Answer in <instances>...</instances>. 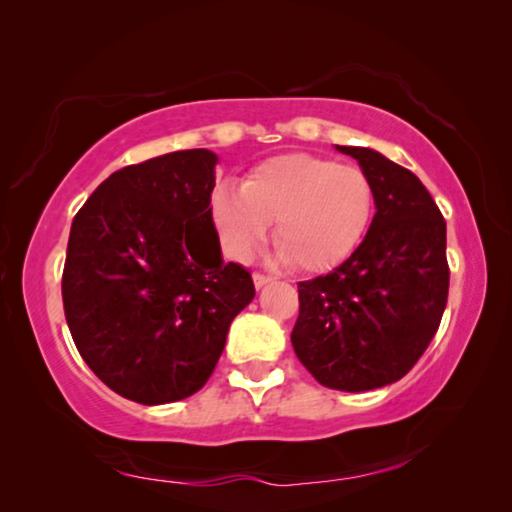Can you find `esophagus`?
<instances>
[{"mask_svg":"<svg viewBox=\"0 0 512 512\" xmlns=\"http://www.w3.org/2000/svg\"><path fill=\"white\" fill-rule=\"evenodd\" d=\"M273 278H269V275H262V273H255L253 275V282H255V289H262V287H266L269 285Z\"/></svg>","mask_w":512,"mask_h":512,"instance_id":"obj_1","label":"esophagus"}]
</instances>
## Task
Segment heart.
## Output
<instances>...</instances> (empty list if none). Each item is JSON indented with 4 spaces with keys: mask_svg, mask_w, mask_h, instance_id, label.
<instances>
[{
    "mask_svg": "<svg viewBox=\"0 0 512 512\" xmlns=\"http://www.w3.org/2000/svg\"><path fill=\"white\" fill-rule=\"evenodd\" d=\"M209 209L223 253L234 262H248L273 223L278 257L294 271L323 273L362 241L373 189L358 166L287 152L257 164L241 186L218 184Z\"/></svg>",
    "mask_w": 512,
    "mask_h": 512,
    "instance_id": "1",
    "label": "heart"
}]
</instances>
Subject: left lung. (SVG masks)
Listing matches in <instances>:
<instances>
[{
	"mask_svg": "<svg viewBox=\"0 0 512 512\" xmlns=\"http://www.w3.org/2000/svg\"><path fill=\"white\" fill-rule=\"evenodd\" d=\"M335 148L369 177L376 214L346 262L298 282L291 344L321 385L369 392L415 367L440 326L449 294L446 223L408 168L371 148Z\"/></svg>",
	"mask_w": 512,
	"mask_h": 512,
	"instance_id": "8db88e82",
	"label": "left lung"
}]
</instances>
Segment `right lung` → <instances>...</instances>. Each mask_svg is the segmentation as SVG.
<instances>
[{"mask_svg": "<svg viewBox=\"0 0 512 512\" xmlns=\"http://www.w3.org/2000/svg\"><path fill=\"white\" fill-rule=\"evenodd\" d=\"M216 164L198 148L125 166L72 221L61 285L70 335L95 376L129 401L196 394L255 298L250 273L223 262L209 209Z\"/></svg>", "mask_w": 512, "mask_h": 512, "instance_id": "add662e5", "label": "right lung"}]
</instances>
